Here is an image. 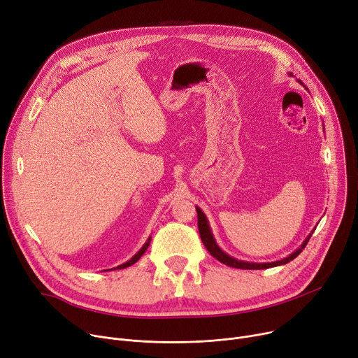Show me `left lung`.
I'll use <instances>...</instances> for the list:
<instances>
[{
  "label": "left lung",
  "mask_w": 358,
  "mask_h": 358,
  "mask_svg": "<svg viewBox=\"0 0 358 358\" xmlns=\"http://www.w3.org/2000/svg\"><path fill=\"white\" fill-rule=\"evenodd\" d=\"M292 76V74H291ZM197 210V218H199V231H200V237H201V241L203 244L206 245V248L210 251V254L218 259L220 263L225 264V266H230V267H234V268H241V270H264V268H271V267H277V266H282V264H287L289 263L291 259H294L303 250L304 247L307 245L311 234L304 240V243L301 244L300 248H297L294 252L289 254L288 257L282 258V259H278V262H273V263H248V262H241V259H237L231 255H229L227 252H224L215 243L214 237H213V233H211V229H210V224H208V220L206 217V214L201 211V208L196 207Z\"/></svg>",
  "instance_id": "1"
}]
</instances>
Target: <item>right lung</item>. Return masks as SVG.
<instances>
[{
    "instance_id": "1",
    "label": "right lung",
    "mask_w": 358,
    "mask_h": 358,
    "mask_svg": "<svg viewBox=\"0 0 358 358\" xmlns=\"http://www.w3.org/2000/svg\"><path fill=\"white\" fill-rule=\"evenodd\" d=\"M150 241H151V237L145 241V244L141 247V250L134 255V257H131V259H128L127 263H124V264H121V266H118V267H115V268H113V270H121V268H125V267H129V266H133L134 263H137L138 259L141 258V255L145 252V250L148 248V245H150ZM104 271H107V270H104Z\"/></svg>"
}]
</instances>
